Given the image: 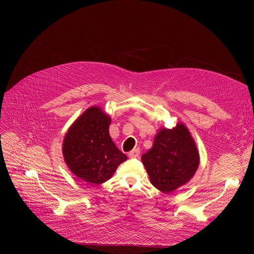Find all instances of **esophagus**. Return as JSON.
Here are the masks:
<instances>
[{
    "instance_id": "obj_1",
    "label": "esophagus",
    "mask_w": 254,
    "mask_h": 254,
    "mask_svg": "<svg viewBox=\"0 0 254 254\" xmlns=\"http://www.w3.org/2000/svg\"><path fill=\"white\" fill-rule=\"evenodd\" d=\"M130 158H139L140 157V149H133L129 152Z\"/></svg>"
}]
</instances>
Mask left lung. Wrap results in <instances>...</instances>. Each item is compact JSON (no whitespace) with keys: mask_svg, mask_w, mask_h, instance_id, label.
<instances>
[{"mask_svg":"<svg viewBox=\"0 0 254 254\" xmlns=\"http://www.w3.org/2000/svg\"><path fill=\"white\" fill-rule=\"evenodd\" d=\"M141 159L151 184L162 193H172L188 183L199 165L195 141L182 123L172 129L161 128Z\"/></svg>","mask_w":254,"mask_h":254,"instance_id":"obj_1","label":"left lung"}]
</instances>
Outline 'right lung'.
I'll use <instances>...</instances> for the list:
<instances>
[{
    "mask_svg": "<svg viewBox=\"0 0 254 254\" xmlns=\"http://www.w3.org/2000/svg\"><path fill=\"white\" fill-rule=\"evenodd\" d=\"M111 119L99 107H90L65 133L63 153L67 167L88 184L109 180L127 160L109 134Z\"/></svg>",
    "mask_w": 254,
    "mask_h": 254,
    "instance_id": "add662e5",
    "label": "right lung"
}]
</instances>
